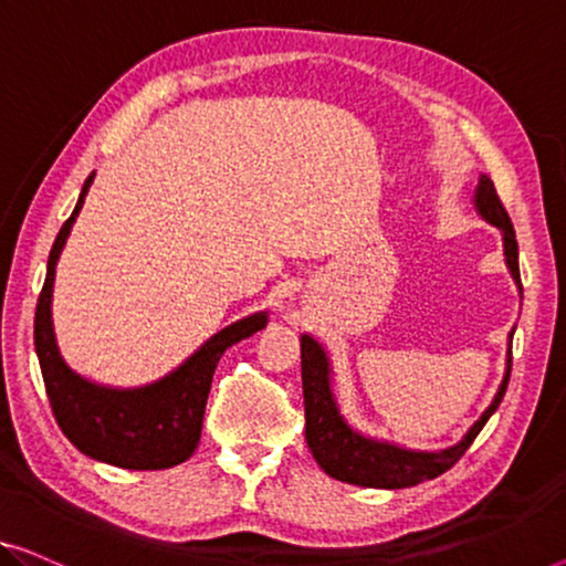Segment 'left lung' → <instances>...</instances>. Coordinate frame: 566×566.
<instances>
[{"mask_svg": "<svg viewBox=\"0 0 566 566\" xmlns=\"http://www.w3.org/2000/svg\"><path fill=\"white\" fill-rule=\"evenodd\" d=\"M475 202L485 221L495 223L503 231L505 261H509L511 274L516 276V282L521 284L516 231H513L509 210L503 208L491 177H480ZM327 374H331V370H327L325 350L319 348L310 335H302L305 437L317 465L331 478L340 480V483L364 488H411L424 483V480H434L437 475H442V472L450 470L454 462L468 452V447L475 442L480 429H483L485 421L493 417V411L499 409V403L503 401L505 389H509L511 358L509 370H505V378L501 384V391L495 394V399L491 407H488L485 415L475 421V427L470 429L465 440L442 452H409L399 450V447L394 444L366 440V437L353 432V429L340 419V415H337Z\"/></svg>", "mask_w": 566, "mask_h": 566, "instance_id": "1", "label": "left lung"}]
</instances>
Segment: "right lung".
<instances>
[{"instance_id": "1", "label": "right lung", "mask_w": 566, "mask_h": 566, "mask_svg": "<svg viewBox=\"0 0 566 566\" xmlns=\"http://www.w3.org/2000/svg\"><path fill=\"white\" fill-rule=\"evenodd\" d=\"M91 182H94V175L83 185L75 210L63 223L48 256V276L35 310V350L42 381H45L57 427L83 454L124 470L175 468L196 452L210 381H213L223 350L261 331L266 325V315L259 312L226 327L210 337L175 374L145 389L116 391L75 376L57 353L53 319H50V297H53L55 261L61 256Z\"/></svg>"}]
</instances>
